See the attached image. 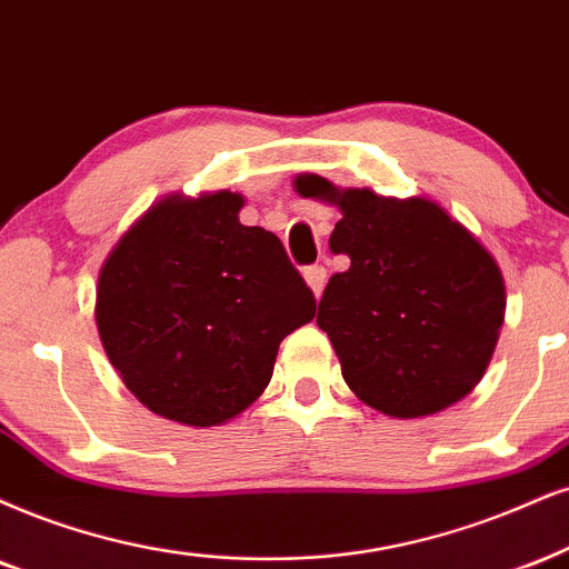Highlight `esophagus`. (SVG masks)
Wrapping results in <instances>:
<instances>
[{
  "label": "esophagus",
  "instance_id": "esophagus-1",
  "mask_svg": "<svg viewBox=\"0 0 569 569\" xmlns=\"http://www.w3.org/2000/svg\"><path fill=\"white\" fill-rule=\"evenodd\" d=\"M303 277H306L308 287H311V290H313V296L319 298L321 292H325V284H327V269H325V266H321V263L306 266Z\"/></svg>",
  "mask_w": 569,
  "mask_h": 569
}]
</instances>
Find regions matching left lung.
Returning <instances> with one entry per match:
<instances>
[{"label":"left lung","mask_w":569,"mask_h":569,"mask_svg":"<svg viewBox=\"0 0 569 569\" xmlns=\"http://www.w3.org/2000/svg\"><path fill=\"white\" fill-rule=\"evenodd\" d=\"M292 184L342 213L329 250L350 266L329 279L317 325L348 388L398 419L443 411L472 392L507 311L499 263L472 231L422 198L340 189L317 173Z\"/></svg>","instance_id":"1"}]
</instances>
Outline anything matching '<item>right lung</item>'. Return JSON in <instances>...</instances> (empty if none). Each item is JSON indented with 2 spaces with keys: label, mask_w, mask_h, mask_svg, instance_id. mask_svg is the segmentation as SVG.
<instances>
[{
  "label": "right lung",
  "mask_w": 569,
  "mask_h": 569,
  "mask_svg": "<svg viewBox=\"0 0 569 569\" xmlns=\"http://www.w3.org/2000/svg\"><path fill=\"white\" fill-rule=\"evenodd\" d=\"M242 194H171L118 240L97 282L110 363L158 417L234 419L266 390L279 342L317 300L277 234L240 223Z\"/></svg>",
  "instance_id": "add662e5"
}]
</instances>
